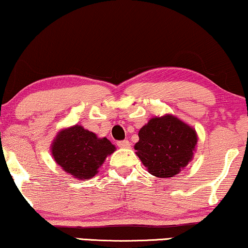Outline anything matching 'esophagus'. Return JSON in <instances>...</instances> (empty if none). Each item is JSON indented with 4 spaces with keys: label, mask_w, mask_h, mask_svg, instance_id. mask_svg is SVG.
I'll list each match as a JSON object with an SVG mask.
<instances>
[{
    "label": "esophagus",
    "mask_w": 248,
    "mask_h": 248,
    "mask_svg": "<svg viewBox=\"0 0 248 248\" xmlns=\"http://www.w3.org/2000/svg\"><path fill=\"white\" fill-rule=\"evenodd\" d=\"M119 147H121V149H129L130 147V142L129 140H119L117 143Z\"/></svg>",
    "instance_id": "1"
}]
</instances>
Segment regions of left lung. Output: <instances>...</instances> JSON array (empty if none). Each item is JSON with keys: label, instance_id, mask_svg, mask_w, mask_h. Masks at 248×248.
Segmentation results:
<instances>
[{"label": "left lung", "instance_id": "left-lung-1", "mask_svg": "<svg viewBox=\"0 0 248 248\" xmlns=\"http://www.w3.org/2000/svg\"><path fill=\"white\" fill-rule=\"evenodd\" d=\"M136 155L156 177H173L192 160L198 142L196 130L171 114L152 118L139 131Z\"/></svg>", "mask_w": 248, "mask_h": 248}]
</instances>
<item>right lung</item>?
<instances>
[{"instance_id": "1", "label": "right lung", "mask_w": 248, "mask_h": 248, "mask_svg": "<svg viewBox=\"0 0 248 248\" xmlns=\"http://www.w3.org/2000/svg\"><path fill=\"white\" fill-rule=\"evenodd\" d=\"M115 146L106 137L99 139L82 126L65 128L51 144V155L57 165L78 180H89L98 173L106 156Z\"/></svg>"}]
</instances>
